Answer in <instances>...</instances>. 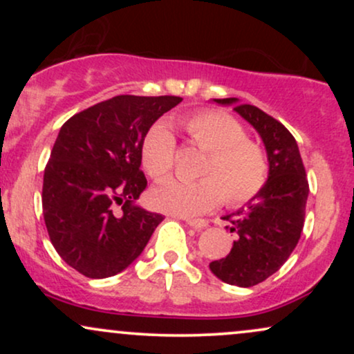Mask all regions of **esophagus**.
<instances>
[{"mask_svg":"<svg viewBox=\"0 0 354 354\" xmlns=\"http://www.w3.org/2000/svg\"><path fill=\"white\" fill-rule=\"evenodd\" d=\"M185 221L194 230H205L208 226V221H205V219H185Z\"/></svg>","mask_w":354,"mask_h":354,"instance_id":"1","label":"esophagus"}]
</instances>
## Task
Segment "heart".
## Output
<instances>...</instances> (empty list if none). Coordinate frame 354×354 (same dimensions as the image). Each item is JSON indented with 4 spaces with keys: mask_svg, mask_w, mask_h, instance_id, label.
Masks as SVG:
<instances>
[{
    "mask_svg": "<svg viewBox=\"0 0 354 354\" xmlns=\"http://www.w3.org/2000/svg\"><path fill=\"white\" fill-rule=\"evenodd\" d=\"M189 141L208 153L196 181L169 180L153 189L156 208L166 213L194 216L225 200L236 206L253 200L268 180V163L263 149L246 140L245 129L234 118L221 111L194 113L183 121ZM176 140L165 123L146 133L141 145V161L153 180L171 173Z\"/></svg>",
    "mask_w": 354,
    "mask_h": 354,
    "instance_id": "1",
    "label": "heart"
}]
</instances>
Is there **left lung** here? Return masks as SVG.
Masks as SVG:
<instances>
[{
    "mask_svg": "<svg viewBox=\"0 0 354 354\" xmlns=\"http://www.w3.org/2000/svg\"><path fill=\"white\" fill-rule=\"evenodd\" d=\"M234 106L261 136L268 158V180L245 206L226 214V230L236 234L226 258L209 263V270L221 281L251 288L265 281L284 265L298 245L304 225L308 186L306 171L296 140L274 118L238 98L213 100Z\"/></svg>",
    "mask_w": 354,
    "mask_h": 354,
    "instance_id": "1",
    "label": "left lung"
}]
</instances>
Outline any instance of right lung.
I'll return each mask as SVG.
<instances>
[{
	"instance_id": "1",
	"label": "right lung",
	"mask_w": 354,
	"mask_h": 354,
	"mask_svg": "<svg viewBox=\"0 0 354 354\" xmlns=\"http://www.w3.org/2000/svg\"><path fill=\"white\" fill-rule=\"evenodd\" d=\"M180 96L120 95L61 126L43 180V216L63 261L109 278L143 253L163 221L136 200L146 188L141 145Z\"/></svg>"
}]
</instances>
